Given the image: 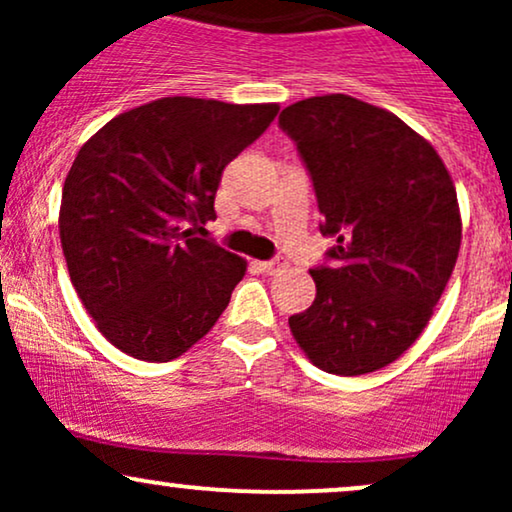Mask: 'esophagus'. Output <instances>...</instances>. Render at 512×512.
I'll return each mask as SVG.
<instances>
[{"label": "esophagus", "mask_w": 512, "mask_h": 512, "mask_svg": "<svg viewBox=\"0 0 512 512\" xmlns=\"http://www.w3.org/2000/svg\"><path fill=\"white\" fill-rule=\"evenodd\" d=\"M257 267H260V272H262V274H269V276H274V274L284 272V269H286V262H284V260H269V262H257Z\"/></svg>", "instance_id": "obj_1"}]
</instances>
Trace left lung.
<instances>
[{
    "instance_id": "1",
    "label": "left lung",
    "mask_w": 512,
    "mask_h": 512,
    "mask_svg": "<svg viewBox=\"0 0 512 512\" xmlns=\"http://www.w3.org/2000/svg\"><path fill=\"white\" fill-rule=\"evenodd\" d=\"M337 245L310 269L315 301L289 317L325 373L363 375L397 361L431 320L455 269L460 204L438 151L385 108L344 96L281 110Z\"/></svg>"
}]
</instances>
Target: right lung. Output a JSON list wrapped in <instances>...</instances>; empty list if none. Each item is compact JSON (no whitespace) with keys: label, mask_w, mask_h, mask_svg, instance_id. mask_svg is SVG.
Wrapping results in <instances>:
<instances>
[{"label":"right lung","mask_w":512,"mask_h":512,"mask_svg":"<svg viewBox=\"0 0 512 512\" xmlns=\"http://www.w3.org/2000/svg\"><path fill=\"white\" fill-rule=\"evenodd\" d=\"M276 113V103L158 98L79 149L62 187L64 260L98 332L127 356L173 361L226 310L248 262L192 231L216 219L223 168Z\"/></svg>","instance_id":"1"}]
</instances>
